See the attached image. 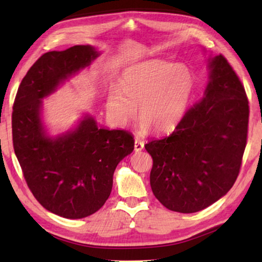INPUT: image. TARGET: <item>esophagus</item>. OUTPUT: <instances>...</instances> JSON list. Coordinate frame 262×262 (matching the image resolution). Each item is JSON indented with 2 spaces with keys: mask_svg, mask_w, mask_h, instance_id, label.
<instances>
[{
  "mask_svg": "<svg viewBox=\"0 0 262 262\" xmlns=\"http://www.w3.org/2000/svg\"><path fill=\"white\" fill-rule=\"evenodd\" d=\"M143 148H144V142L142 141L140 137H136V139H135V145H134L135 151H141V150H143Z\"/></svg>",
  "mask_w": 262,
  "mask_h": 262,
  "instance_id": "obj_1",
  "label": "esophagus"
}]
</instances>
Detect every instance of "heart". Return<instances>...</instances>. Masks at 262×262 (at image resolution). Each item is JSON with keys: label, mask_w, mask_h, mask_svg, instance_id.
Wrapping results in <instances>:
<instances>
[{"label": "heart", "mask_w": 262, "mask_h": 262, "mask_svg": "<svg viewBox=\"0 0 262 262\" xmlns=\"http://www.w3.org/2000/svg\"><path fill=\"white\" fill-rule=\"evenodd\" d=\"M194 75L184 63L150 60L133 64L122 73L120 89H112L106 99L111 119L125 126L137 114L141 129L168 132L178 125L194 90Z\"/></svg>", "instance_id": "heart-1"}]
</instances>
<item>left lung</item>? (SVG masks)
Masks as SVG:
<instances>
[{"instance_id": "obj_1", "label": "left lung", "mask_w": 262, "mask_h": 262, "mask_svg": "<svg viewBox=\"0 0 262 262\" xmlns=\"http://www.w3.org/2000/svg\"><path fill=\"white\" fill-rule=\"evenodd\" d=\"M209 83L172 134L144 145L150 185L167 209L189 214L220 200L241 171L247 141V96L223 55L210 57Z\"/></svg>"}]
</instances>
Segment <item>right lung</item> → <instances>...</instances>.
Wrapping results in <instances>:
<instances>
[{"instance_id": "obj_1", "label": "right lung", "mask_w": 262, "mask_h": 262, "mask_svg": "<svg viewBox=\"0 0 262 262\" xmlns=\"http://www.w3.org/2000/svg\"><path fill=\"white\" fill-rule=\"evenodd\" d=\"M98 55L89 45L45 53L25 75L12 107V142L26 184L45 209L64 219L98 211L112 190L115 167L134 150L130 133L98 127L88 114L56 137L43 128L41 99Z\"/></svg>"}]
</instances>
